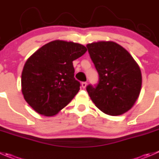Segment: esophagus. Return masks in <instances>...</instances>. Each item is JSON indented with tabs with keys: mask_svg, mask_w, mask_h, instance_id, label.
Returning <instances> with one entry per match:
<instances>
[{
	"mask_svg": "<svg viewBox=\"0 0 159 159\" xmlns=\"http://www.w3.org/2000/svg\"><path fill=\"white\" fill-rule=\"evenodd\" d=\"M81 86H82L83 89H85L86 86H87V82H82L81 83Z\"/></svg>",
	"mask_w": 159,
	"mask_h": 159,
	"instance_id": "34e87169",
	"label": "esophagus"
}]
</instances>
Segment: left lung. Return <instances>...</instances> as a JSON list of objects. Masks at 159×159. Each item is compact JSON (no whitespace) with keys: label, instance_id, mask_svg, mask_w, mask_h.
Returning a JSON list of instances; mask_svg holds the SVG:
<instances>
[{"label":"left lung","instance_id":"1","mask_svg":"<svg viewBox=\"0 0 159 159\" xmlns=\"http://www.w3.org/2000/svg\"><path fill=\"white\" fill-rule=\"evenodd\" d=\"M86 47L99 77L95 87L89 84L86 88L91 99L108 115H122L130 110L141 89L138 64L127 50L115 42L100 41Z\"/></svg>","mask_w":159,"mask_h":159}]
</instances>
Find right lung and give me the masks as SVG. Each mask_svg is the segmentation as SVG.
I'll return each instance as SVG.
<instances>
[{
  "label": "right lung",
  "mask_w": 159,
  "mask_h": 159,
  "mask_svg": "<svg viewBox=\"0 0 159 159\" xmlns=\"http://www.w3.org/2000/svg\"><path fill=\"white\" fill-rule=\"evenodd\" d=\"M87 49L81 44L54 40L43 46L25 64L21 92L28 104L46 116L56 115L80 90L73 61Z\"/></svg>",
  "instance_id": "1"
}]
</instances>
